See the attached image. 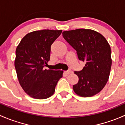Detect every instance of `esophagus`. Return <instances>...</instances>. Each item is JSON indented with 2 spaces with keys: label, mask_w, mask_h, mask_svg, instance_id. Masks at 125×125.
<instances>
[{
  "label": "esophagus",
  "mask_w": 125,
  "mask_h": 125,
  "mask_svg": "<svg viewBox=\"0 0 125 125\" xmlns=\"http://www.w3.org/2000/svg\"><path fill=\"white\" fill-rule=\"evenodd\" d=\"M72 73V72L71 70H70V69H69V70H68L67 71L65 72V74H70V73Z\"/></svg>",
  "instance_id": "1"
}]
</instances>
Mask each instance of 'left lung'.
Listing matches in <instances>:
<instances>
[{
  "label": "left lung",
  "instance_id": "8db88e82",
  "mask_svg": "<svg viewBox=\"0 0 125 125\" xmlns=\"http://www.w3.org/2000/svg\"><path fill=\"white\" fill-rule=\"evenodd\" d=\"M62 37L76 50L78 59L85 62L82 70L74 72L79 81L73 86L81 97H91L99 93L110 76L112 60L111 47L105 37L91 29L64 31Z\"/></svg>",
  "mask_w": 125,
  "mask_h": 125
}]
</instances>
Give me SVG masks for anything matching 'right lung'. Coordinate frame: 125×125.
<instances>
[{
    "label": "right lung",
    "instance_id": "1",
    "mask_svg": "<svg viewBox=\"0 0 125 125\" xmlns=\"http://www.w3.org/2000/svg\"><path fill=\"white\" fill-rule=\"evenodd\" d=\"M62 30L44 29L26 34L17 47L14 62L20 85L37 99L51 97L63 71L44 69L50 60L51 47Z\"/></svg>",
    "mask_w": 125,
    "mask_h": 125
}]
</instances>
